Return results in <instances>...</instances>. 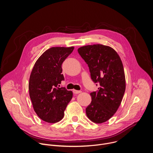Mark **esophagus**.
Segmentation results:
<instances>
[{
	"label": "esophagus",
	"instance_id": "34e87169",
	"mask_svg": "<svg viewBox=\"0 0 153 153\" xmlns=\"http://www.w3.org/2000/svg\"><path fill=\"white\" fill-rule=\"evenodd\" d=\"M73 93H74V94H79V93H80L82 91H79V90H73Z\"/></svg>",
	"mask_w": 153,
	"mask_h": 153
}]
</instances>
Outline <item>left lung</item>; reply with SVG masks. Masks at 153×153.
<instances>
[{
	"mask_svg": "<svg viewBox=\"0 0 153 153\" xmlns=\"http://www.w3.org/2000/svg\"><path fill=\"white\" fill-rule=\"evenodd\" d=\"M77 51L88 64L91 79L99 86L90 93L92 100L86 108V116L94 123H103L117 111L125 93L122 60L113 48L100 44L83 46Z\"/></svg>",
	"mask_w": 153,
	"mask_h": 153,
	"instance_id": "1",
	"label": "left lung"
}]
</instances>
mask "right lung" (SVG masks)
Returning a JSON list of instances; mask_svg holds the SVG:
<instances>
[{
	"mask_svg": "<svg viewBox=\"0 0 153 153\" xmlns=\"http://www.w3.org/2000/svg\"><path fill=\"white\" fill-rule=\"evenodd\" d=\"M74 47H52L36 62L29 81V94L34 110L43 121L56 123L73 97V92L59 85L64 80L62 64Z\"/></svg>",
	"mask_w": 153,
	"mask_h": 153,
	"instance_id": "1",
	"label": "right lung"
}]
</instances>
